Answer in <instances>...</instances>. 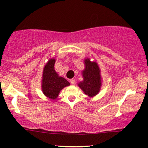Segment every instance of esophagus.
Segmentation results:
<instances>
[{
	"label": "esophagus",
	"mask_w": 148,
	"mask_h": 148,
	"mask_svg": "<svg viewBox=\"0 0 148 148\" xmlns=\"http://www.w3.org/2000/svg\"><path fill=\"white\" fill-rule=\"evenodd\" d=\"M69 81H70V83L72 84H75V79H70L69 80Z\"/></svg>",
	"instance_id": "obj_1"
}]
</instances>
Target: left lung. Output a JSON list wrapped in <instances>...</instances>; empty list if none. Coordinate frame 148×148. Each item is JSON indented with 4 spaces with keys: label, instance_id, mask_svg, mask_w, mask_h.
I'll list each match as a JSON object with an SVG mask.
<instances>
[{
    "label": "left lung",
    "instance_id": "left-lung-1",
    "mask_svg": "<svg viewBox=\"0 0 148 148\" xmlns=\"http://www.w3.org/2000/svg\"><path fill=\"white\" fill-rule=\"evenodd\" d=\"M84 61L85 69L81 72L84 80L78 83V86L86 95L93 97L101 89V70L96 61H91L89 58H86Z\"/></svg>",
    "mask_w": 148,
    "mask_h": 148
}]
</instances>
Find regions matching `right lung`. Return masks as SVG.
I'll return each instance as SVG.
<instances>
[{
    "label": "right lung",
    "mask_w": 148,
    "mask_h": 148,
    "mask_svg": "<svg viewBox=\"0 0 148 148\" xmlns=\"http://www.w3.org/2000/svg\"><path fill=\"white\" fill-rule=\"evenodd\" d=\"M56 59H49L45 64L42 72V90L43 94L51 99H56L64 87L70 84L64 78L59 76L54 69Z\"/></svg>",
    "instance_id": "obj_1"
}]
</instances>
